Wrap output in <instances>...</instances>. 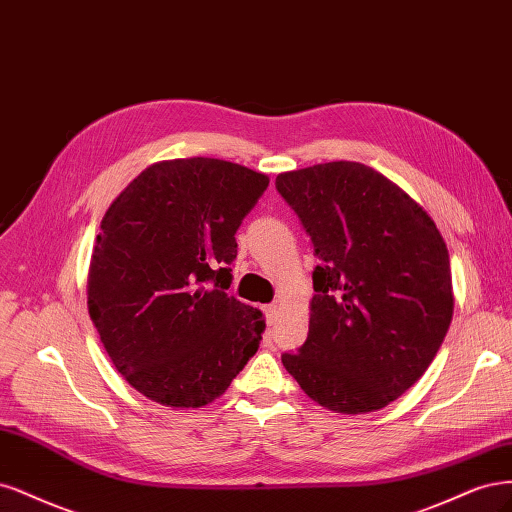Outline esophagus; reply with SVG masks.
Here are the masks:
<instances>
[{"label": "esophagus", "instance_id": "esophagus-1", "mask_svg": "<svg viewBox=\"0 0 512 512\" xmlns=\"http://www.w3.org/2000/svg\"><path fill=\"white\" fill-rule=\"evenodd\" d=\"M263 315H266L268 325H274V323H276V317H278L276 304H266V306H263Z\"/></svg>", "mask_w": 512, "mask_h": 512}]
</instances>
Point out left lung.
<instances>
[{
    "label": "left lung",
    "instance_id": "left-lung-1",
    "mask_svg": "<svg viewBox=\"0 0 512 512\" xmlns=\"http://www.w3.org/2000/svg\"><path fill=\"white\" fill-rule=\"evenodd\" d=\"M315 257L308 338L283 366L308 398L359 415L430 368L453 317L449 251L434 221L383 174L332 161L278 174Z\"/></svg>",
    "mask_w": 512,
    "mask_h": 512
}]
</instances>
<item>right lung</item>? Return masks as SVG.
Wrapping results in <instances>:
<instances>
[{
  "label": "right lung",
  "instance_id": "add662e5",
  "mask_svg": "<svg viewBox=\"0 0 512 512\" xmlns=\"http://www.w3.org/2000/svg\"><path fill=\"white\" fill-rule=\"evenodd\" d=\"M268 176L223 159L155 163L112 202L89 268V315L125 381L200 408L225 393L266 321L227 289L236 232Z\"/></svg>",
  "mask_w": 512,
  "mask_h": 512
}]
</instances>
